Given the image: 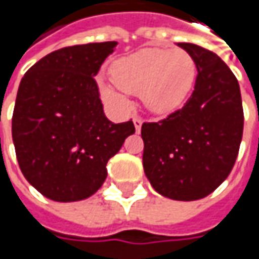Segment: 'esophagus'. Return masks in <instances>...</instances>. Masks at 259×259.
Returning <instances> with one entry per match:
<instances>
[{
    "label": "esophagus",
    "mask_w": 259,
    "mask_h": 259,
    "mask_svg": "<svg viewBox=\"0 0 259 259\" xmlns=\"http://www.w3.org/2000/svg\"><path fill=\"white\" fill-rule=\"evenodd\" d=\"M133 122H134L137 133H140V131H141V125H143V119H141L140 116H135L134 119H133Z\"/></svg>",
    "instance_id": "34e87169"
}]
</instances>
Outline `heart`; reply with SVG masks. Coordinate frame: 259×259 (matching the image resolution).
I'll return each mask as SVG.
<instances>
[{"mask_svg":"<svg viewBox=\"0 0 259 259\" xmlns=\"http://www.w3.org/2000/svg\"><path fill=\"white\" fill-rule=\"evenodd\" d=\"M109 75L128 94H141L148 109L165 114L183 104L196 79L193 57L182 49L148 47L115 60ZM101 94L111 104L128 106V99L112 86L102 83Z\"/></svg>","mask_w":259,"mask_h":259,"instance_id":"1","label":"heart"}]
</instances>
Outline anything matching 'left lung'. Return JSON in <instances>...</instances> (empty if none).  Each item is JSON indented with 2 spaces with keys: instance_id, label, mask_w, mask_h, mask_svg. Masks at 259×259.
<instances>
[{
  "instance_id": "left-lung-1",
  "label": "left lung",
  "mask_w": 259,
  "mask_h": 259,
  "mask_svg": "<svg viewBox=\"0 0 259 259\" xmlns=\"http://www.w3.org/2000/svg\"><path fill=\"white\" fill-rule=\"evenodd\" d=\"M197 76L183 108L144 122L143 165L151 186L173 200H197L216 190L234 168L244 133L239 83L213 52L179 43Z\"/></svg>"
}]
</instances>
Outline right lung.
Here are the masks:
<instances>
[{
    "instance_id": "right-lung-1",
    "label": "right lung",
    "mask_w": 259,
    "mask_h": 259,
    "mask_svg": "<svg viewBox=\"0 0 259 259\" xmlns=\"http://www.w3.org/2000/svg\"><path fill=\"white\" fill-rule=\"evenodd\" d=\"M116 41L69 46L23 76L13 112V141L27 182L55 202L86 199L104 184L106 163L134 134L111 122L95 76Z\"/></svg>"
}]
</instances>
